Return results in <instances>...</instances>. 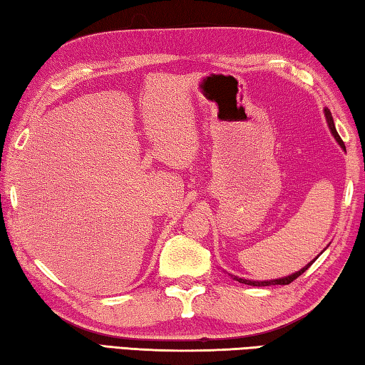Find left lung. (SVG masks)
<instances>
[{"mask_svg":"<svg viewBox=\"0 0 365 365\" xmlns=\"http://www.w3.org/2000/svg\"><path fill=\"white\" fill-rule=\"evenodd\" d=\"M324 113H326V119H327V124H329V129H330V132H332V135L335 137V140L339 142V145L340 147L346 151V148H344V143H343V140L340 138V135H339V132H336V129H335V124H334V118H332V113H330V110L329 108H324ZM317 258V257H316ZM316 258L311 263H308L307 267L304 268H302L300 271H297V273H294V274H290V276H286V277H279V279H271V281H250V279H242V277H237V276H233V274H230L231 277H233V279H236L237 282H241V284H247V286H254V287H264V286H277V284H279V286H287V284H290L292 281H295L298 276H302L304 271H307L311 264H313L314 262H316Z\"/></svg>","mask_w":365,"mask_h":365,"instance_id":"left-lung-1","label":"left lung"}]
</instances>
